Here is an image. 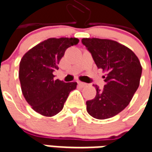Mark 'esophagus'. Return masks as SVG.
<instances>
[{"instance_id": "obj_1", "label": "esophagus", "mask_w": 152, "mask_h": 152, "mask_svg": "<svg viewBox=\"0 0 152 152\" xmlns=\"http://www.w3.org/2000/svg\"><path fill=\"white\" fill-rule=\"evenodd\" d=\"M78 85L80 87H85V86H86V83L83 82H78Z\"/></svg>"}]
</instances>
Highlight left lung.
Listing matches in <instances>:
<instances>
[{
  "mask_svg": "<svg viewBox=\"0 0 152 152\" xmlns=\"http://www.w3.org/2000/svg\"><path fill=\"white\" fill-rule=\"evenodd\" d=\"M82 43L91 53L98 69L105 72L106 84L86 101L88 113L104 120L121 112L132 100L140 84L142 67L137 56L127 46L110 39L84 38Z\"/></svg>",
  "mask_w": 152,
  "mask_h": 152,
  "instance_id": "1",
  "label": "left lung"
}]
</instances>
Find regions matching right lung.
<instances>
[{
  "instance_id": "right-lung-1",
  "label": "right lung",
  "mask_w": 152,
  "mask_h": 152,
  "mask_svg": "<svg viewBox=\"0 0 152 152\" xmlns=\"http://www.w3.org/2000/svg\"><path fill=\"white\" fill-rule=\"evenodd\" d=\"M80 42L76 38H50L23 56L19 66L21 91L28 104L45 117H53L63 108L65 102L77 83L55 80L53 71L69 47Z\"/></svg>"
}]
</instances>
